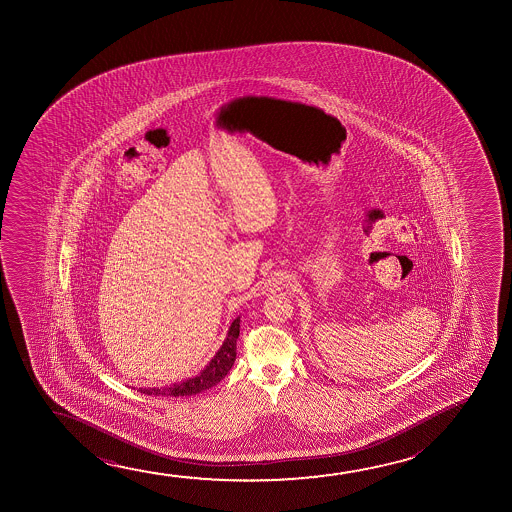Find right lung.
<instances>
[{"mask_svg":"<svg viewBox=\"0 0 512 512\" xmlns=\"http://www.w3.org/2000/svg\"><path fill=\"white\" fill-rule=\"evenodd\" d=\"M239 336V318L232 322L231 329L227 332L222 348L218 350L217 355L211 358L210 364L206 365L199 376L187 379L178 385L166 386V388H140L141 393L145 395H154V397H187V395H196L204 392L211 386L217 385L231 371L234 360H236V341Z\"/></svg>","mask_w":512,"mask_h":512,"instance_id":"right-lung-1","label":"right lung"}]
</instances>
